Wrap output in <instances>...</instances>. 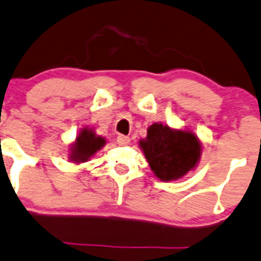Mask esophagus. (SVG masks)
<instances>
[{
    "label": "esophagus",
    "mask_w": 261,
    "mask_h": 261,
    "mask_svg": "<svg viewBox=\"0 0 261 261\" xmlns=\"http://www.w3.org/2000/svg\"><path fill=\"white\" fill-rule=\"evenodd\" d=\"M117 143L120 144V145H126V144L130 143V138L125 135H120L117 136Z\"/></svg>",
    "instance_id": "34e87169"
}]
</instances>
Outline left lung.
Segmentation results:
<instances>
[{
	"label": "left lung",
	"mask_w": 261,
	"mask_h": 261,
	"mask_svg": "<svg viewBox=\"0 0 261 261\" xmlns=\"http://www.w3.org/2000/svg\"><path fill=\"white\" fill-rule=\"evenodd\" d=\"M139 145L151 171L162 181L181 178L196 167L201 155L200 141L191 131L173 130L162 123H153Z\"/></svg>",
	"instance_id": "1"
}]
</instances>
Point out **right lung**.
Listing matches in <instances>:
<instances>
[{
	"label": "right lung",
	"instance_id": "obj_1",
	"mask_svg": "<svg viewBox=\"0 0 261 261\" xmlns=\"http://www.w3.org/2000/svg\"><path fill=\"white\" fill-rule=\"evenodd\" d=\"M105 144V138L95 135L92 128L84 127L77 135L76 141L72 144L70 159L76 162V163L89 161L90 156H93L98 150H100V148Z\"/></svg>",
	"mask_w": 261,
	"mask_h": 261
}]
</instances>
